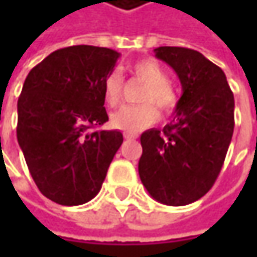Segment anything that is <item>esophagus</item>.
Instances as JSON below:
<instances>
[{
	"instance_id": "obj_1",
	"label": "esophagus",
	"mask_w": 257,
	"mask_h": 257,
	"mask_svg": "<svg viewBox=\"0 0 257 257\" xmlns=\"http://www.w3.org/2000/svg\"><path fill=\"white\" fill-rule=\"evenodd\" d=\"M123 137H125V140H135L137 138V135L135 134H131V132H125Z\"/></svg>"
}]
</instances>
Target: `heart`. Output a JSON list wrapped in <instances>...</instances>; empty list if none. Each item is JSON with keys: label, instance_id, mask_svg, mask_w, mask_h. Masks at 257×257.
Returning a JSON list of instances; mask_svg holds the SVG:
<instances>
[{"label": "heart", "instance_id": "1", "mask_svg": "<svg viewBox=\"0 0 257 257\" xmlns=\"http://www.w3.org/2000/svg\"><path fill=\"white\" fill-rule=\"evenodd\" d=\"M131 74L146 83L140 95L144 104L123 107L111 114V126L125 132H138L153 126L159 120L158 108L164 113H173L179 105V95L168 81L165 68L153 59H141L131 65ZM104 101L108 107H116L123 98V78L117 71L108 73L102 83Z\"/></svg>", "mask_w": 257, "mask_h": 257}]
</instances>
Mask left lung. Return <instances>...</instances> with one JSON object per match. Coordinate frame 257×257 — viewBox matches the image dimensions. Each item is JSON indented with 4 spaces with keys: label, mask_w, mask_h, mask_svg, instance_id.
<instances>
[{
    "label": "left lung",
    "mask_w": 257,
    "mask_h": 257,
    "mask_svg": "<svg viewBox=\"0 0 257 257\" xmlns=\"http://www.w3.org/2000/svg\"><path fill=\"white\" fill-rule=\"evenodd\" d=\"M156 58L180 78L176 117L162 131L141 134V183L165 205H187L217 180L233 134V93L222 68L196 50L162 46Z\"/></svg>",
    "instance_id": "obj_1"
}]
</instances>
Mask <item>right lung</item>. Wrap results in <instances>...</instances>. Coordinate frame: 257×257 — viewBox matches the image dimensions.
<instances>
[{
    "instance_id": "add662e5",
    "label": "right lung",
    "mask_w": 257,
    "mask_h": 257,
    "mask_svg": "<svg viewBox=\"0 0 257 257\" xmlns=\"http://www.w3.org/2000/svg\"><path fill=\"white\" fill-rule=\"evenodd\" d=\"M120 55L107 47L70 46L50 53L26 76L18 101V141L40 192L80 205L101 189L123 143L108 120L102 83Z\"/></svg>"
}]
</instances>
